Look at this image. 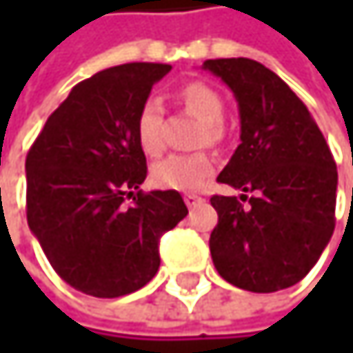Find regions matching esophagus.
<instances>
[{
    "instance_id": "esophagus-1",
    "label": "esophagus",
    "mask_w": 353,
    "mask_h": 353,
    "mask_svg": "<svg viewBox=\"0 0 353 353\" xmlns=\"http://www.w3.org/2000/svg\"><path fill=\"white\" fill-rule=\"evenodd\" d=\"M183 202L188 204V208H194V206L202 204L204 198H200V196H196V194H185V196H183Z\"/></svg>"
}]
</instances>
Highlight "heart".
<instances>
[{"label":"heart","mask_w":353,"mask_h":353,"mask_svg":"<svg viewBox=\"0 0 353 353\" xmlns=\"http://www.w3.org/2000/svg\"><path fill=\"white\" fill-rule=\"evenodd\" d=\"M177 100L183 110L200 120L196 132V145H216L223 139V114L225 104L216 90L202 81H190L177 92ZM134 134L141 151L149 157H157L163 151V132H161V106L157 100L149 98L139 108L134 120ZM214 176V159L206 153L192 155H170L153 165L151 179L163 190L177 192H196L202 190L210 177Z\"/></svg>","instance_id":"obj_1"}]
</instances>
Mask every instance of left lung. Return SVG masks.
I'll list each match as a JSON object with an SVG mask.
<instances>
[{"label":"left lung","mask_w":353,"mask_h":353,"mask_svg":"<svg viewBox=\"0 0 353 353\" xmlns=\"http://www.w3.org/2000/svg\"><path fill=\"white\" fill-rule=\"evenodd\" d=\"M202 69L231 88L241 118V145L219 181L253 192L210 198L219 212L210 233L214 268L249 292L290 288L311 272L335 229L333 155L309 108L261 63L208 59Z\"/></svg>","instance_id":"8db88e82"}]
</instances>
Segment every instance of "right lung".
Instances as JSON below:
<instances>
[{
  "mask_svg": "<svg viewBox=\"0 0 353 353\" xmlns=\"http://www.w3.org/2000/svg\"><path fill=\"white\" fill-rule=\"evenodd\" d=\"M170 71L126 63L77 83L28 151V227L52 270L83 294L116 299L151 282L161 235L188 214L176 190H139L147 159L134 120Z\"/></svg>",
  "mask_w": 353,
  "mask_h": 353,
  "instance_id": "1",
  "label": "right lung"
}]
</instances>
